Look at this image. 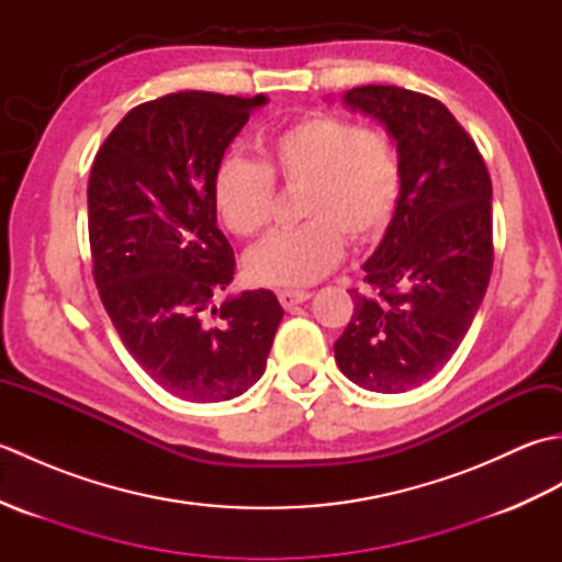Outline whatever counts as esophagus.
Masks as SVG:
<instances>
[{
  "mask_svg": "<svg viewBox=\"0 0 562 562\" xmlns=\"http://www.w3.org/2000/svg\"><path fill=\"white\" fill-rule=\"evenodd\" d=\"M278 296H280V304H282L284 308H292V306H296V304L312 300V292H304V290H282Z\"/></svg>",
  "mask_w": 562,
  "mask_h": 562,
  "instance_id": "1",
  "label": "esophagus"
}]
</instances>
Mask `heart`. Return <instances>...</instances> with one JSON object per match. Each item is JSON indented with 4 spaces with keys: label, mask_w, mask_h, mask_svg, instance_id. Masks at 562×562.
Masks as SVG:
<instances>
[{
    "label": "heart",
    "mask_w": 562,
    "mask_h": 562,
    "mask_svg": "<svg viewBox=\"0 0 562 562\" xmlns=\"http://www.w3.org/2000/svg\"><path fill=\"white\" fill-rule=\"evenodd\" d=\"M300 190L296 229L266 238L246 256L248 278L304 288L338 266L345 236L372 241L396 212L403 173L386 133L348 117L312 113L258 145V161L224 159L212 176V205L232 234L250 238L272 217L274 188Z\"/></svg>",
    "instance_id": "heart-1"
}]
</instances>
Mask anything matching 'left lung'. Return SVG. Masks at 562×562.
<instances>
[{
  "instance_id": "obj_1",
  "label": "left lung",
  "mask_w": 562,
  "mask_h": 562,
  "mask_svg": "<svg viewBox=\"0 0 562 562\" xmlns=\"http://www.w3.org/2000/svg\"><path fill=\"white\" fill-rule=\"evenodd\" d=\"M350 111L396 142L401 198L362 266L367 294L333 345L340 372L376 393L432 379L459 350L493 272V186L475 142L445 103L401 87H357Z\"/></svg>"
}]
</instances>
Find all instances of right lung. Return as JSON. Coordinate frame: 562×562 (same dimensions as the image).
Listing matches in <instances>:
<instances>
[{
    "label": "right lung",
    "instance_id": "right-lung-1",
    "mask_svg": "<svg viewBox=\"0 0 562 562\" xmlns=\"http://www.w3.org/2000/svg\"><path fill=\"white\" fill-rule=\"evenodd\" d=\"M266 103L262 93H169L130 111L91 166L101 302L135 362L183 401H232L254 386L284 316L270 290L218 302L236 262L217 226L212 176Z\"/></svg>",
    "mask_w": 562,
    "mask_h": 562
}]
</instances>
